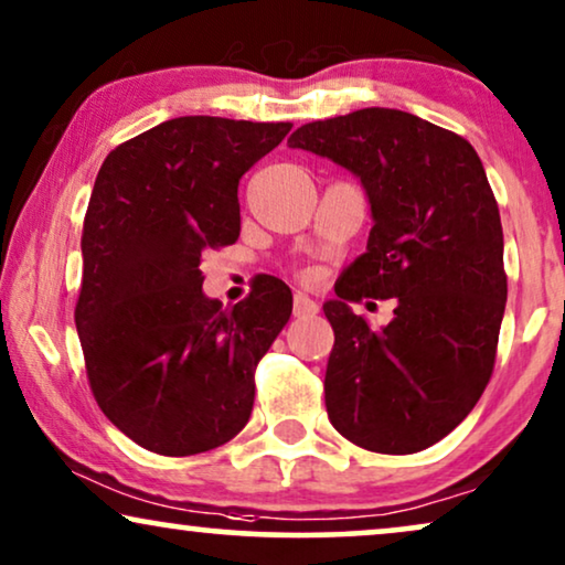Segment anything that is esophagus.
<instances>
[{
    "instance_id": "esophagus-1",
    "label": "esophagus",
    "mask_w": 565,
    "mask_h": 565,
    "mask_svg": "<svg viewBox=\"0 0 565 565\" xmlns=\"http://www.w3.org/2000/svg\"><path fill=\"white\" fill-rule=\"evenodd\" d=\"M291 310H295V318H310V315L318 312L320 307H318V302H315L312 297H307L305 291H297V295H295V307H291Z\"/></svg>"
}]
</instances>
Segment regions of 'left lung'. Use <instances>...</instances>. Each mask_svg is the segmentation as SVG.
<instances>
[{
  "label": "left lung",
  "instance_id": "obj_1",
  "mask_svg": "<svg viewBox=\"0 0 565 565\" xmlns=\"http://www.w3.org/2000/svg\"><path fill=\"white\" fill-rule=\"evenodd\" d=\"M359 178L372 212L366 253L322 305L335 333L326 370L330 424L353 445L411 455L476 408L491 380L507 307L503 232L476 149L393 108L315 120L289 137ZM361 296L397 298L374 331Z\"/></svg>",
  "mask_w": 565,
  "mask_h": 565
}]
</instances>
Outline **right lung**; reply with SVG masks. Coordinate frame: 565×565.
Returning <instances> with one entry per match:
<instances>
[{
    "label": "right lung",
    "mask_w": 565,
    "mask_h": 565,
    "mask_svg": "<svg viewBox=\"0 0 565 565\" xmlns=\"http://www.w3.org/2000/svg\"><path fill=\"white\" fill-rule=\"evenodd\" d=\"M289 129L170 118L97 172L74 322L97 405L149 452H209L250 418L255 366L287 326L291 291L270 276L222 307L201 289L199 266L239 237V178Z\"/></svg>",
    "instance_id": "right-lung-1"
}]
</instances>
